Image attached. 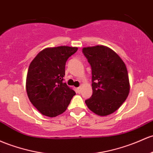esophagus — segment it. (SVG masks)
<instances>
[{"label": "esophagus", "mask_w": 153, "mask_h": 153, "mask_svg": "<svg viewBox=\"0 0 153 153\" xmlns=\"http://www.w3.org/2000/svg\"><path fill=\"white\" fill-rule=\"evenodd\" d=\"M81 89H82V87L81 86H80V87H78V88H77V90H78V93H80V92H81Z\"/></svg>", "instance_id": "34e87169"}]
</instances>
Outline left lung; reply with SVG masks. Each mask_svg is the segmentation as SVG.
Masks as SVG:
<instances>
[{
	"instance_id": "8db88e82",
	"label": "left lung",
	"mask_w": 153,
	"mask_h": 153,
	"mask_svg": "<svg viewBox=\"0 0 153 153\" xmlns=\"http://www.w3.org/2000/svg\"><path fill=\"white\" fill-rule=\"evenodd\" d=\"M91 68L93 94L85 101L87 107L101 116L116 111L128 97L130 85L123 60L104 46L83 48Z\"/></svg>"
}]
</instances>
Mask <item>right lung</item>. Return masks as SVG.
Instances as JSON below:
<instances>
[{
    "instance_id": "add662e5",
    "label": "right lung",
    "mask_w": 153,
    "mask_h": 153,
    "mask_svg": "<svg viewBox=\"0 0 153 153\" xmlns=\"http://www.w3.org/2000/svg\"><path fill=\"white\" fill-rule=\"evenodd\" d=\"M76 47L59 46L43 50L30 63L26 80L30 101L41 114L56 117L68 108L75 92L64 83L65 65Z\"/></svg>"
}]
</instances>
